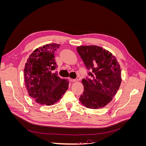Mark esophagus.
Masks as SVG:
<instances>
[{
  "label": "esophagus",
  "mask_w": 146,
  "mask_h": 146,
  "mask_svg": "<svg viewBox=\"0 0 146 146\" xmlns=\"http://www.w3.org/2000/svg\"><path fill=\"white\" fill-rule=\"evenodd\" d=\"M69 80L70 82H78V79L76 78V79H72V78H69Z\"/></svg>",
  "instance_id": "34e87169"
}]
</instances>
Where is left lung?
Returning a JSON list of instances; mask_svg holds the SVG:
<instances>
[{
	"label": "left lung",
	"mask_w": 146,
	"mask_h": 146,
	"mask_svg": "<svg viewBox=\"0 0 146 146\" xmlns=\"http://www.w3.org/2000/svg\"><path fill=\"white\" fill-rule=\"evenodd\" d=\"M87 69L91 72L82 82L84 91L79 100L88 108L98 109L110 103L121 83L120 65L111 53L96 46L77 47Z\"/></svg>",
	"instance_id": "left-lung-1"
}]
</instances>
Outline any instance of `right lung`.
<instances>
[{
  "label": "right lung",
  "mask_w": 146,
  "mask_h": 146,
  "mask_svg": "<svg viewBox=\"0 0 146 146\" xmlns=\"http://www.w3.org/2000/svg\"><path fill=\"white\" fill-rule=\"evenodd\" d=\"M60 44L52 43L34 50L24 68V80L29 96L41 105H51L59 100L68 90L69 82L58 72L55 53Z\"/></svg>",
  "instance_id": "add662e5"
}]
</instances>
